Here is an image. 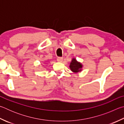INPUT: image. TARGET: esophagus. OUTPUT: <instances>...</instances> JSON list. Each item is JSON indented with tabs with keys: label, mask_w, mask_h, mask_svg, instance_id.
<instances>
[{
	"label": "esophagus",
	"mask_w": 124,
	"mask_h": 124,
	"mask_svg": "<svg viewBox=\"0 0 124 124\" xmlns=\"http://www.w3.org/2000/svg\"><path fill=\"white\" fill-rule=\"evenodd\" d=\"M57 61L58 62H61L62 61H63V57H57Z\"/></svg>",
	"instance_id": "34e87169"
}]
</instances>
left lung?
I'll use <instances>...</instances> for the list:
<instances>
[{
    "label": "left lung",
    "mask_w": 124,
    "mask_h": 124,
    "mask_svg": "<svg viewBox=\"0 0 124 124\" xmlns=\"http://www.w3.org/2000/svg\"><path fill=\"white\" fill-rule=\"evenodd\" d=\"M69 67L72 71L74 72V73H77V72L81 70V68L82 67V66L81 64L80 63L77 62L75 59L73 58V60L71 61Z\"/></svg>",
    "instance_id": "left-lung-1"
}]
</instances>
